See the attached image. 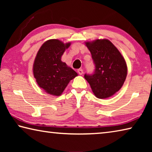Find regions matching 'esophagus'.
Segmentation results:
<instances>
[{
  "label": "esophagus",
  "instance_id": "1",
  "mask_svg": "<svg viewBox=\"0 0 152 152\" xmlns=\"http://www.w3.org/2000/svg\"><path fill=\"white\" fill-rule=\"evenodd\" d=\"M77 72H78V74H80V75H82L83 74V70H82V69H78V70H77Z\"/></svg>",
  "mask_w": 152,
  "mask_h": 152
}]
</instances>
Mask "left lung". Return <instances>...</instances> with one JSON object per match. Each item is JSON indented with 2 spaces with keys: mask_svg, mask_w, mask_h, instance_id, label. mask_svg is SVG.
Returning <instances> with one entry per match:
<instances>
[{
  "mask_svg": "<svg viewBox=\"0 0 152 152\" xmlns=\"http://www.w3.org/2000/svg\"><path fill=\"white\" fill-rule=\"evenodd\" d=\"M95 66L94 72L84 74L92 91L99 99H106L121 88L127 74L125 60L119 51L108 39L86 42Z\"/></svg>",
  "mask_w": 152,
  "mask_h": 152,
  "instance_id": "left-lung-1",
  "label": "left lung"
}]
</instances>
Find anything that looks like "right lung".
Segmentation results:
<instances>
[{"instance_id":"right-lung-1","label":"right lung","mask_w":152,"mask_h":152,"mask_svg":"<svg viewBox=\"0 0 152 152\" xmlns=\"http://www.w3.org/2000/svg\"><path fill=\"white\" fill-rule=\"evenodd\" d=\"M70 43L58 39L45 42L38 51L33 64V75L37 83L48 93L60 96L69 82L78 75L62 62L61 57Z\"/></svg>"}]
</instances>
